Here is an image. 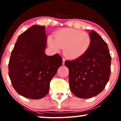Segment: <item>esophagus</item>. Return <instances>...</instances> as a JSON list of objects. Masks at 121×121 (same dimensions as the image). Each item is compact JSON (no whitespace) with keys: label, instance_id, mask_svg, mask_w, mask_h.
<instances>
[{"label":"esophagus","instance_id":"1","mask_svg":"<svg viewBox=\"0 0 121 121\" xmlns=\"http://www.w3.org/2000/svg\"><path fill=\"white\" fill-rule=\"evenodd\" d=\"M62 60H63V63H62V64H64V62H65V59L64 58H63V59H62Z\"/></svg>","mask_w":121,"mask_h":121}]
</instances>
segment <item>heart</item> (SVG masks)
<instances>
[{
	"label": "heart",
	"mask_w": 121,
	"mask_h": 121,
	"mask_svg": "<svg viewBox=\"0 0 121 121\" xmlns=\"http://www.w3.org/2000/svg\"><path fill=\"white\" fill-rule=\"evenodd\" d=\"M48 43L53 49L58 51L63 48L64 55L69 58H76L88 50L91 38L88 33L73 28H64L54 34V39L48 37Z\"/></svg>",
	"instance_id": "obj_1"
}]
</instances>
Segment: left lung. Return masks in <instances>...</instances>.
Returning <instances> with one entry per match:
<instances>
[{
	"label": "left lung",
	"instance_id": "8db88e82",
	"mask_svg": "<svg viewBox=\"0 0 121 121\" xmlns=\"http://www.w3.org/2000/svg\"><path fill=\"white\" fill-rule=\"evenodd\" d=\"M91 44L83 55L66 60L71 92L76 97L89 98L98 95L106 87L111 74V56L108 45L95 31L89 32Z\"/></svg>",
	"mask_w": 121,
	"mask_h": 121
}]
</instances>
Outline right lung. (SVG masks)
<instances>
[{"mask_svg":"<svg viewBox=\"0 0 121 121\" xmlns=\"http://www.w3.org/2000/svg\"><path fill=\"white\" fill-rule=\"evenodd\" d=\"M45 26L34 25L19 36L8 64L13 87L20 95L37 99L45 97L50 82L62 64L59 54H45Z\"/></svg>","mask_w":121,"mask_h":121,"instance_id":"obj_1","label":"right lung"}]
</instances>
